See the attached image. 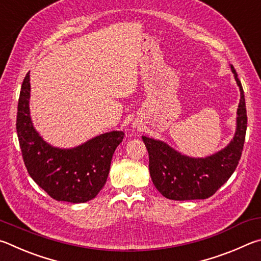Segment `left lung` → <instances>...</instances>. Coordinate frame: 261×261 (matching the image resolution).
I'll use <instances>...</instances> for the list:
<instances>
[{
    "label": "left lung",
    "mask_w": 261,
    "mask_h": 261,
    "mask_svg": "<svg viewBox=\"0 0 261 261\" xmlns=\"http://www.w3.org/2000/svg\"><path fill=\"white\" fill-rule=\"evenodd\" d=\"M240 87L241 100L237 109V128L227 147L206 158H190L170 145L142 136L149 153V171L154 187L164 197L174 200L205 199L226 184L236 170L243 150L246 123L245 98L235 68L230 65Z\"/></svg>",
    "instance_id": "obj_1"
}]
</instances>
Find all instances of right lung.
Segmentation results:
<instances>
[{
  "instance_id": "obj_1",
  "label": "right lung",
  "mask_w": 261,
  "mask_h": 261,
  "mask_svg": "<svg viewBox=\"0 0 261 261\" xmlns=\"http://www.w3.org/2000/svg\"><path fill=\"white\" fill-rule=\"evenodd\" d=\"M30 72L22 81L17 112V134L27 172L50 197L85 203L107 182L114 150L122 132H110L73 149L54 148L36 133L30 117Z\"/></svg>"
}]
</instances>
